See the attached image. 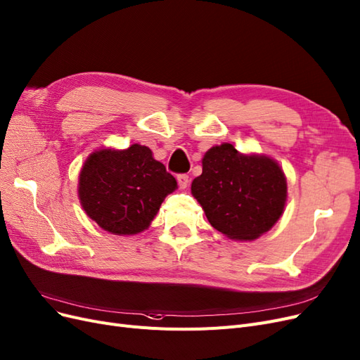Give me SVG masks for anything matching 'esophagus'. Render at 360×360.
Listing matches in <instances>:
<instances>
[{
	"label": "esophagus",
	"instance_id": "1",
	"mask_svg": "<svg viewBox=\"0 0 360 360\" xmlns=\"http://www.w3.org/2000/svg\"><path fill=\"white\" fill-rule=\"evenodd\" d=\"M177 181H179V186L181 189H186V188H188V184H189V176L188 174H179Z\"/></svg>",
	"mask_w": 360,
	"mask_h": 360
}]
</instances>
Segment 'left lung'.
<instances>
[{"label":"left lung","instance_id":"obj_1","mask_svg":"<svg viewBox=\"0 0 360 360\" xmlns=\"http://www.w3.org/2000/svg\"><path fill=\"white\" fill-rule=\"evenodd\" d=\"M192 195L214 229L231 240H255L276 225L284 212L288 183L274 159L240 153L229 143L202 158V174Z\"/></svg>","mask_w":360,"mask_h":360}]
</instances>
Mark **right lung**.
Here are the masks:
<instances>
[{
  "mask_svg": "<svg viewBox=\"0 0 360 360\" xmlns=\"http://www.w3.org/2000/svg\"><path fill=\"white\" fill-rule=\"evenodd\" d=\"M176 189V179L141 144L94 152L79 176V200L86 214L115 235L147 229L165 196Z\"/></svg>",
  "mask_w": 360,
  "mask_h": 360,
  "instance_id": "add662e5",
  "label": "right lung"
}]
</instances>
